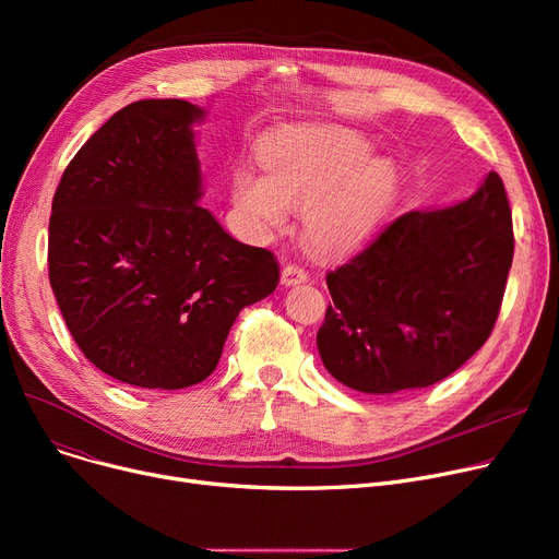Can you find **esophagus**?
Here are the masks:
<instances>
[{
	"instance_id": "esophagus-1",
	"label": "esophagus",
	"mask_w": 559,
	"mask_h": 559,
	"mask_svg": "<svg viewBox=\"0 0 559 559\" xmlns=\"http://www.w3.org/2000/svg\"><path fill=\"white\" fill-rule=\"evenodd\" d=\"M281 281L283 285H297V283H306L308 281V272L297 262H289L281 272Z\"/></svg>"
}]
</instances>
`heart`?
I'll return each mask as SVG.
<instances>
[{
  "label": "heart",
  "instance_id": "1",
  "mask_svg": "<svg viewBox=\"0 0 559 559\" xmlns=\"http://www.w3.org/2000/svg\"><path fill=\"white\" fill-rule=\"evenodd\" d=\"M371 144L346 129H306L264 150V169H238L233 203L255 230H281L289 209L306 211L310 240L326 251L362 245L396 194L394 167L369 158Z\"/></svg>",
  "mask_w": 559,
  "mask_h": 559
}]
</instances>
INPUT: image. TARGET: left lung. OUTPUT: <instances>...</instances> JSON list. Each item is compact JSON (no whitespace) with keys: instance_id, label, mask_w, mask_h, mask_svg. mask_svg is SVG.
Segmentation results:
<instances>
[{"instance_id":"left-lung-1","label":"left lung","mask_w":559,"mask_h":559,"mask_svg":"<svg viewBox=\"0 0 559 559\" xmlns=\"http://www.w3.org/2000/svg\"><path fill=\"white\" fill-rule=\"evenodd\" d=\"M514 255L501 176L437 211H409L335 272L317 333L319 356L342 385L394 394L439 383L487 342Z\"/></svg>"}]
</instances>
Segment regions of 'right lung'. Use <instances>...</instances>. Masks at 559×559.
Segmentation results:
<instances>
[{
	"label": "right lung",
	"mask_w": 559,
	"mask_h": 559,
	"mask_svg": "<svg viewBox=\"0 0 559 559\" xmlns=\"http://www.w3.org/2000/svg\"><path fill=\"white\" fill-rule=\"evenodd\" d=\"M183 99L117 110L66 167L49 217V283L81 354L144 390L209 378L240 310L278 285V262L197 203L201 169Z\"/></svg>",
	"instance_id": "right-lung-1"
}]
</instances>
